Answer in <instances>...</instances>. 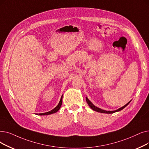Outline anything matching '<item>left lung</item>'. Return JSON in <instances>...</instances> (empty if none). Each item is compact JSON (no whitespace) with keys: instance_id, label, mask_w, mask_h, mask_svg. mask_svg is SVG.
I'll use <instances>...</instances> for the list:
<instances>
[{"instance_id":"obj_1","label":"left lung","mask_w":149,"mask_h":149,"mask_svg":"<svg viewBox=\"0 0 149 149\" xmlns=\"http://www.w3.org/2000/svg\"><path fill=\"white\" fill-rule=\"evenodd\" d=\"M86 102H87V103H88V104L89 106L90 107V108H91L92 109H93L94 111H97V112L102 113H107V114H112V113H115V112H118V111H119L122 110V109H123L124 108H125V107L129 104V103H130V102H131V100H130V102H128L126 105H125L124 107H121V108L118 109L117 110H115V111H106V110H103V109H100V108H98V107H95V105H94L93 104V103H91V102L87 97H86Z\"/></svg>"}]
</instances>
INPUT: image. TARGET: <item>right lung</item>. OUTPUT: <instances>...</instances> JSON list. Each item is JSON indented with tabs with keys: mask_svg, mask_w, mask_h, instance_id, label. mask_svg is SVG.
Instances as JSON below:
<instances>
[{
	"mask_svg": "<svg viewBox=\"0 0 149 149\" xmlns=\"http://www.w3.org/2000/svg\"><path fill=\"white\" fill-rule=\"evenodd\" d=\"M62 99H63V95L61 96V99H60V102H59V103H58V105L54 109H53L52 110H51V111H49V112H47V113H40L39 114V115H49V114H53V113H56V112H57L60 109V108H61V105H62Z\"/></svg>",
	"mask_w": 149,
	"mask_h": 149,
	"instance_id": "add662e5",
	"label": "right lung"
}]
</instances>
